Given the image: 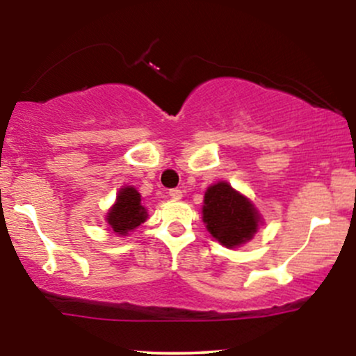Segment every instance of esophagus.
Instances as JSON below:
<instances>
[{
    "label": "esophagus",
    "mask_w": 356,
    "mask_h": 356,
    "mask_svg": "<svg viewBox=\"0 0 356 356\" xmlns=\"http://www.w3.org/2000/svg\"><path fill=\"white\" fill-rule=\"evenodd\" d=\"M169 195L174 199V201H179V199H182V191L181 189H170Z\"/></svg>",
    "instance_id": "esophagus-1"
}]
</instances>
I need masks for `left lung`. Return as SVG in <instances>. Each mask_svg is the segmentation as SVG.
Returning a JSON list of instances; mask_svg holds the SVG:
<instances>
[{
  "instance_id": "left-lung-1",
  "label": "left lung",
  "mask_w": 356,
  "mask_h": 356,
  "mask_svg": "<svg viewBox=\"0 0 356 356\" xmlns=\"http://www.w3.org/2000/svg\"><path fill=\"white\" fill-rule=\"evenodd\" d=\"M202 220L212 238L229 249L246 244L263 226V216L252 201L226 181L207 187Z\"/></svg>"
}]
</instances>
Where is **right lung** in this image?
I'll return each instance as SVG.
<instances>
[{
	"instance_id": "obj_1",
	"label": "right lung",
	"mask_w": 356,
	"mask_h": 356,
	"mask_svg": "<svg viewBox=\"0 0 356 356\" xmlns=\"http://www.w3.org/2000/svg\"><path fill=\"white\" fill-rule=\"evenodd\" d=\"M147 214L145 206H142V195L134 186H122L117 192V199L110 207L105 222L108 231L117 236H127L137 229L142 222H145Z\"/></svg>"
}]
</instances>
